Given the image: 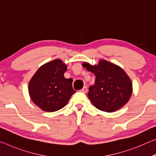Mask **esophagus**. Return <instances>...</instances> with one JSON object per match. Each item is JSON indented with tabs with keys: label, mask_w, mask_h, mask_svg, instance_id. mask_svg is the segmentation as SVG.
Segmentation results:
<instances>
[{
	"label": "esophagus",
	"mask_w": 156,
	"mask_h": 156,
	"mask_svg": "<svg viewBox=\"0 0 156 156\" xmlns=\"http://www.w3.org/2000/svg\"><path fill=\"white\" fill-rule=\"evenodd\" d=\"M80 91L83 92V93H86V92L87 91V87H84L81 89Z\"/></svg>",
	"instance_id": "34e87169"
}]
</instances>
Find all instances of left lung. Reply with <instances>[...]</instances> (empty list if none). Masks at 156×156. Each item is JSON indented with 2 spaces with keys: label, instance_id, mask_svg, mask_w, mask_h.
<instances>
[{
  "label": "left lung",
  "instance_id": "obj_1",
  "mask_svg": "<svg viewBox=\"0 0 156 156\" xmlns=\"http://www.w3.org/2000/svg\"><path fill=\"white\" fill-rule=\"evenodd\" d=\"M83 66L96 76L94 85L89 87L87 96L97 109L113 112L129 101L132 84L122 69L106 60H100L98 65L83 63Z\"/></svg>",
  "mask_w": 156,
  "mask_h": 156
}]
</instances>
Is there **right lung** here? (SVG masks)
I'll list each match as a JSON object with an SVG mask.
<instances>
[{
  "mask_svg": "<svg viewBox=\"0 0 156 156\" xmlns=\"http://www.w3.org/2000/svg\"><path fill=\"white\" fill-rule=\"evenodd\" d=\"M66 71L67 66L56 59L42 66L31 79L29 94L41 109L54 112L62 109L76 92L72 79L64 77Z\"/></svg>",
  "mask_w": 156,
  "mask_h": 156,
  "instance_id": "1",
  "label": "right lung"
}]
</instances>
